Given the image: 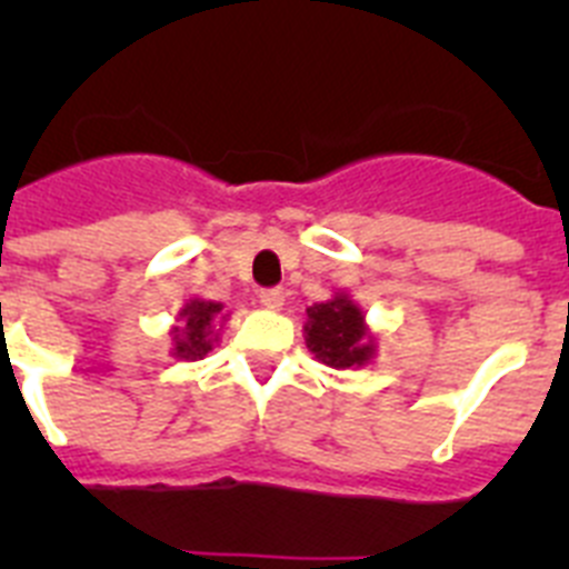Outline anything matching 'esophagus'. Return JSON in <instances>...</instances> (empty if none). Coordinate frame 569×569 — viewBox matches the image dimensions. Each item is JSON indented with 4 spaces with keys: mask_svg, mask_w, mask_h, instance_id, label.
Instances as JSON below:
<instances>
[{
    "mask_svg": "<svg viewBox=\"0 0 569 569\" xmlns=\"http://www.w3.org/2000/svg\"><path fill=\"white\" fill-rule=\"evenodd\" d=\"M259 301H261V305H264V308H268V310H281V305H284V290H281V288L261 290Z\"/></svg>",
    "mask_w": 569,
    "mask_h": 569,
    "instance_id": "esophagus-1",
    "label": "esophagus"
}]
</instances>
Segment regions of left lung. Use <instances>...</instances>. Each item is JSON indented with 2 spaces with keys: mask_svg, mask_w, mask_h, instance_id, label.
<instances>
[{
  "mask_svg": "<svg viewBox=\"0 0 569 569\" xmlns=\"http://www.w3.org/2000/svg\"><path fill=\"white\" fill-rule=\"evenodd\" d=\"M305 341L319 361L336 370L361 367L376 356V339L367 328L365 313L347 293L308 308Z\"/></svg>",
  "mask_w": 569,
  "mask_h": 569,
  "instance_id": "1",
  "label": "left lung"
}]
</instances>
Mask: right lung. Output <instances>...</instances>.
I'll return each mask as SVG.
<instances>
[{
	"label": "right lung",
	"instance_id": "obj_1",
	"mask_svg": "<svg viewBox=\"0 0 569 569\" xmlns=\"http://www.w3.org/2000/svg\"><path fill=\"white\" fill-rule=\"evenodd\" d=\"M222 319V305L219 301L190 299L182 310H179V328H173V356L182 361L204 359L219 341V330L216 321Z\"/></svg>",
	"mask_w": 569,
	"mask_h": 569
}]
</instances>
